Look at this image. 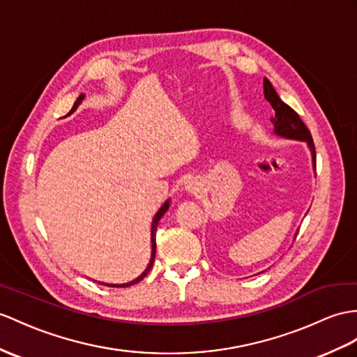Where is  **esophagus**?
I'll return each mask as SVG.
<instances>
[{
	"label": "esophagus",
	"instance_id": "1",
	"mask_svg": "<svg viewBox=\"0 0 357 357\" xmlns=\"http://www.w3.org/2000/svg\"><path fill=\"white\" fill-rule=\"evenodd\" d=\"M186 190L188 192H190V194H199L202 192V185L198 183V180H195V178H190V180H188L186 181Z\"/></svg>",
	"mask_w": 357,
	"mask_h": 357
}]
</instances>
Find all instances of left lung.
<instances>
[{
    "mask_svg": "<svg viewBox=\"0 0 357 357\" xmlns=\"http://www.w3.org/2000/svg\"><path fill=\"white\" fill-rule=\"evenodd\" d=\"M264 95L275 112V116L271 119L274 124V133L286 139H297V141L306 142L312 153V162H314V167H317L314 139H312L309 128L303 123L298 113L280 100V97L277 95L275 89L273 88V84L269 83L268 78H264Z\"/></svg>",
    "mask_w": 357,
    "mask_h": 357,
    "instance_id": "obj_1",
    "label": "left lung"
}]
</instances>
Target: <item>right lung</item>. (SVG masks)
Returning a JSON list of instances; mask_svg holds the SVG:
<instances>
[{"label": "right lung", "mask_w": 357, "mask_h": 357, "mask_svg": "<svg viewBox=\"0 0 357 357\" xmlns=\"http://www.w3.org/2000/svg\"><path fill=\"white\" fill-rule=\"evenodd\" d=\"M84 98V93H82L80 97L77 98V101L74 102V107L71 109V112L69 113H73L77 107H78V104L82 102V100ZM68 113V115H69ZM169 208V199H167V202H165V204L159 208V212L155 213V216H154V220H153V224H151V259H150V264H149V266L145 268V271L137 277V279H135L133 282H128V283H124V284H109V283H106V286H113V288H124V286H132V284H135V283H137V282H141L144 277L149 274V271L151 269V266H153V262H154V257H155V230H158V225H159V221H160V218L162 216L165 215V212H167Z\"/></svg>", "instance_id": "add662e5"}]
</instances>
